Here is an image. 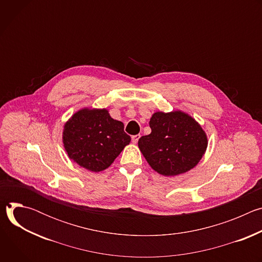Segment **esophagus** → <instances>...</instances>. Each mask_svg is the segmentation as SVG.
Returning a JSON list of instances; mask_svg holds the SVG:
<instances>
[{"label":"esophagus","mask_w":262,"mask_h":262,"mask_svg":"<svg viewBox=\"0 0 262 262\" xmlns=\"http://www.w3.org/2000/svg\"><path fill=\"white\" fill-rule=\"evenodd\" d=\"M139 139H140V135H134V136H132V141H133V143H138V141H139Z\"/></svg>","instance_id":"1"}]
</instances>
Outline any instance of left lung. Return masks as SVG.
Segmentation results:
<instances>
[{"label":"left lung","instance_id":"left-lung-1","mask_svg":"<svg viewBox=\"0 0 262 262\" xmlns=\"http://www.w3.org/2000/svg\"><path fill=\"white\" fill-rule=\"evenodd\" d=\"M151 133L138 145L150 167L164 176H175L193 169L202 159L207 137L200 124L181 111L157 112L149 121Z\"/></svg>","mask_w":262,"mask_h":262}]
</instances>
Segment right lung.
<instances>
[{
	"label": "right lung",
	"instance_id": "1",
	"mask_svg": "<svg viewBox=\"0 0 262 262\" xmlns=\"http://www.w3.org/2000/svg\"><path fill=\"white\" fill-rule=\"evenodd\" d=\"M129 142L123 123L105 108L80 110L64 125L63 143L69 159L92 172L110 167Z\"/></svg>",
	"mask_w": 262,
	"mask_h": 262
}]
</instances>
